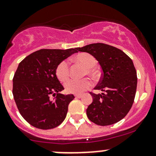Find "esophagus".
Listing matches in <instances>:
<instances>
[{
    "instance_id": "34e87169",
    "label": "esophagus",
    "mask_w": 156,
    "mask_h": 156,
    "mask_svg": "<svg viewBox=\"0 0 156 156\" xmlns=\"http://www.w3.org/2000/svg\"><path fill=\"white\" fill-rule=\"evenodd\" d=\"M75 97H76V98H81V97H82V95H81V94H76V95H75Z\"/></svg>"
}]
</instances>
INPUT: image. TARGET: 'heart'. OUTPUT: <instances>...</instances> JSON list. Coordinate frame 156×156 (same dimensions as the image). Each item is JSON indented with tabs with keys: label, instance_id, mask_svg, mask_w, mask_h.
I'll return each mask as SVG.
<instances>
[{
	"label": "heart",
	"instance_id": "1",
	"mask_svg": "<svg viewBox=\"0 0 156 156\" xmlns=\"http://www.w3.org/2000/svg\"><path fill=\"white\" fill-rule=\"evenodd\" d=\"M74 60L77 62H79L86 68L84 72L85 75H88L91 77L96 75V71L94 67L97 65V60L92 55L87 53H81L76 55L74 57ZM56 75L58 79L61 82H66L69 78V67L67 61L63 60L59 62L56 69ZM90 80L87 78H84L81 80H69L68 82L66 83V90L71 94H82L84 91L90 87Z\"/></svg>",
	"mask_w": 156,
	"mask_h": 156
}]
</instances>
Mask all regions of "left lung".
Returning <instances> with one entry per match:
<instances>
[{"mask_svg":"<svg viewBox=\"0 0 156 156\" xmlns=\"http://www.w3.org/2000/svg\"><path fill=\"white\" fill-rule=\"evenodd\" d=\"M76 49L94 56L103 71L94 88L102 93H90L93 102L87 108L88 119L101 126L117 123L126 116L134 100L137 77L133 61L120 49L105 44H91Z\"/></svg>","mask_w":156,"mask_h":156,"instance_id":"obj_1","label":"left lung"}]
</instances>
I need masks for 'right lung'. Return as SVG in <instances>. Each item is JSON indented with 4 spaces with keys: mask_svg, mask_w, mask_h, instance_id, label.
Instances as JSON below:
<instances>
[{
    "mask_svg": "<svg viewBox=\"0 0 156 156\" xmlns=\"http://www.w3.org/2000/svg\"><path fill=\"white\" fill-rule=\"evenodd\" d=\"M77 52L76 48L42 49L19 64L12 79V94L21 115L33 127L48 130L65 120L75 97L60 94L64 87L56 77V69ZM51 95L56 97L51 99Z\"/></svg>",
    "mask_w": 156,
    "mask_h": 156,
    "instance_id": "add662e5",
    "label": "right lung"
}]
</instances>
